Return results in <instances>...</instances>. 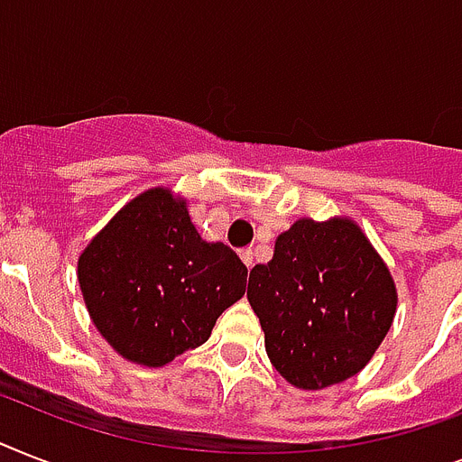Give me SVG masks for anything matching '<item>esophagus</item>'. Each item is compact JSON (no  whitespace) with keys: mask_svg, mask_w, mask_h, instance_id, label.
<instances>
[{"mask_svg":"<svg viewBox=\"0 0 462 462\" xmlns=\"http://www.w3.org/2000/svg\"><path fill=\"white\" fill-rule=\"evenodd\" d=\"M239 256H242V261H245L246 268L254 266V252H252V249H242V252H239Z\"/></svg>","mask_w":462,"mask_h":462,"instance_id":"1","label":"esophagus"}]
</instances>
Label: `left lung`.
Returning a JSON list of instances; mask_svg holds the SVG:
<instances>
[{
    "instance_id": "left-lung-1",
    "label": "left lung",
    "mask_w": 462,
    "mask_h": 462,
    "mask_svg": "<svg viewBox=\"0 0 462 462\" xmlns=\"http://www.w3.org/2000/svg\"><path fill=\"white\" fill-rule=\"evenodd\" d=\"M246 300L271 365L302 391L362 372L393 326L398 290L386 261L352 217H300L256 263Z\"/></svg>"
}]
</instances>
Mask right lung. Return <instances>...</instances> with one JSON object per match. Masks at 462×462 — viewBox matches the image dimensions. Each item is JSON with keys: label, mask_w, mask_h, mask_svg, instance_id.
Listing matches in <instances>:
<instances>
[{"label": "right lung", "mask_w": 462, "mask_h": 462, "mask_svg": "<svg viewBox=\"0 0 462 462\" xmlns=\"http://www.w3.org/2000/svg\"><path fill=\"white\" fill-rule=\"evenodd\" d=\"M76 275L93 326L141 366H165L206 343L217 316L246 290L237 254L206 242L187 199L167 187L117 210L81 252Z\"/></svg>", "instance_id": "1"}]
</instances>
